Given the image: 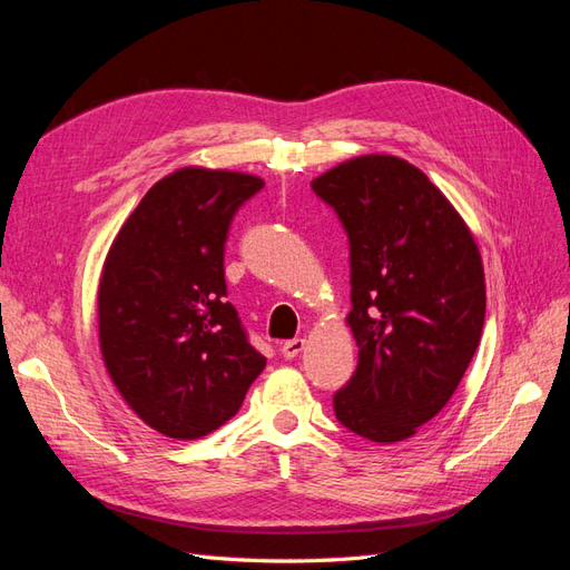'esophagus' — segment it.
<instances>
[{"label":"esophagus","mask_w":570,"mask_h":570,"mask_svg":"<svg viewBox=\"0 0 570 570\" xmlns=\"http://www.w3.org/2000/svg\"><path fill=\"white\" fill-rule=\"evenodd\" d=\"M304 347H306V340L295 337V340H287V342H283L281 352H283V356H285V358H295V356H299V354H302V350H304Z\"/></svg>","instance_id":"1"}]
</instances>
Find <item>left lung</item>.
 Here are the masks:
<instances>
[{
	"mask_svg": "<svg viewBox=\"0 0 570 570\" xmlns=\"http://www.w3.org/2000/svg\"><path fill=\"white\" fill-rule=\"evenodd\" d=\"M312 187L350 235L358 366L335 416L371 442L409 440L452 400L480 344V249L442 189L392 154L342 161Z\"/></svg>",
	"mask_w": 570,
	"mask_h": 570,
	"instance_id": "left-lung-1",
	"label": "left lung"
}]
</instances>
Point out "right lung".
Instances as JSON below:
<instances>
[{
	"label": "right lung",
	"instance_id": "add662e5",
	"mask_svg": "<svg viewBox=\"0 0 570 570\" xmlns=\"http://www.w3.org/2000/svg\"><path fill=\"white\" fill-rule=\"evenodd\" d=\"M262 187L243 170L178 168L149 187L101 266V358L126 404L166 438L214 433L266 366L223 278L230 218Z\"/></svg>",
	"mask_w": 570,
	"mask_h": 570
}]
</instances>
